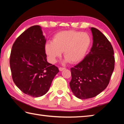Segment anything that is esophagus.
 Here are the masks:
<instances>
[{"label": "esophagus", "instance_id": "obj_1", "mask_svg": "<svg viewBox=\"0 0 124 124\" xmlns=\"http://www.w3.org/2000/svg\"><path fill=\"white\" fill-rule=\"evenodd\" d=\"M65 68H63V67H60L59 68V70L60 71H62V70H65Z\"/></svg>", "mask_w": 124, "mask_h": 124}]
</instances>
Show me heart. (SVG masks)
<instances>
[{"label":"heart","mask_w":124,"mask_h":124,"mask_svg":"<svg viewBox=\"0 0 124 124\" xmlns=\"http://www.w3.org/2000/svg\"><path fill=\"white\" fill-rule=\"evenodd\" d=\"M91 43L90 35L85 32L64 31L54 35L53 41L46 43L45 51L50 62L54 63L63 51L64 63L81 61L86 54Z\"/></svg>","instance_id":"1"}]
</instances>
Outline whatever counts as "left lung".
I'll use <instances>...</instances> for the list:
<instances>
[{
	"instance_id": "1",
	"label": "left lung",
	"mask_w": 124,
	"mask_h": 124,
	"mask_svg": "<svg viewBox=\"0 0 124 124\" xmlns=\"http://www.w3.org/2000/svg\"><path fill=\"white\" fill-rule=\"evenodd\" d=\"M93 44L82 61L70 69V89L81 100L94 97L107 87L114 69L112 45L98 29L91 27Z\"/></svg>"
}]
</instances>
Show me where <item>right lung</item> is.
<instances>
[{
	"mask_svg": "<svg viewBox=\"0 0 124 124\" xmlns=\"http://www.w3.org/2000/svg\"><path fill=\"white\" fill-rule=\"evenodd\" d=\"M46 40L40 26L29 27L15 41L10 54L12 78L17 87L33 97L43 96L59 72L47 61Z\"/></svg>",
	"mask_w": 124,
	"mask_h": 124,
	"instance_id": "1",
	"label": "right lung"
}]
</instances>
